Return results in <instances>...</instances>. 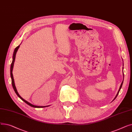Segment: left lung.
Wrapping results in <instances>:
<instances>
[{"label":"left lung","mask_w":132,"mask_h":132,"mask_svg":"<svg viewBox=\"0 0 132 132\" xmlns=\"http://www.w3.org/2000/svg\"><path fill=\"white\" fill-rule=\"evenodd\" d=\"M123 67H122V71H123ZM122 84H123V81H122V83L121 84V85H120V88H119V90H118V93H117V95H116V97H115L114 99L117 97V96H118V94H119V92H120V89H121V87H122Z\"/></svg>","instance_id":"obj_1"}]
</instances>
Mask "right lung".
<instances>
[{
  "label": "right lung",
  "instance_id": "1",
  "mask_svg": "<svg viewBox=\"0 0 132 132\" xmlns=\"http://www.w3.org/2000/svg\"><path fill=\"white\" fill-rule=\"evenodd\" d=\"M21 44L15 48L14 51V52H13V60H12V64H11V71H10V73H11V80H12V86H13V88L14 89V92H15L16 94L18 95V96L21 99L23 102H24L26 104H27L28 105H30V106L31 107H33V108H45V107H47V106H37V105H32L31 104V103H29L28 102H27V101L24 100L23 98H22L20 96V95L19 94L17 90H16V87H15V83H14V78H13V74H12V71H13V66H14V61H15V57H16V52L19 49V48L21 45Z\"/></svg>",
  "mask_w": 132,
  "mask_h": 132
}]
</instances>
